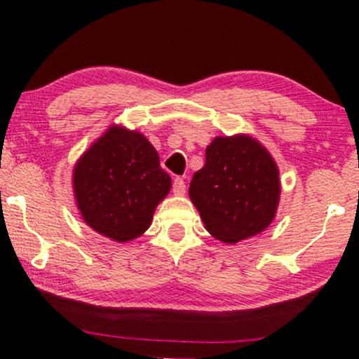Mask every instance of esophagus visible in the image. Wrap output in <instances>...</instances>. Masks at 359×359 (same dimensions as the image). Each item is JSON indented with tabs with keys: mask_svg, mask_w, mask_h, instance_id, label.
Segmentation results:
<instances>
[{
	"mask_svg": "<svg viewBox=\"0 0 359 359\" xmlns=\"http://www.w3.org/2000/svg\"><path fill=\"white\" fill-rule=\"evenodd\" d=\"M173 193L176 196H181V194L186 193V183H184L183 178H176L173 181Z\"/></svg>",
	"mask_w": 359,
	"mask_h": 359,
	"instance_id": "34e87169",
	"label": "esophagus"
}]
</instances>
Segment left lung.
<instances>
[{"label": "left lung", "instance_id": "left-lung-1", "mask_svg": "<svg viewBox=\"0 0 359 359\" xmlns=\"http://www.w3.org/2000/svg\"><path fill=\"white\" fill-rule=\"evenodd\" d=\"M279 194L273 156L248 135L215 137L189 184V198L205 230L225 243L263 232L276 215Z\"/></svg>", "mask_w": 359, "mask_h": 359}]
</instances>
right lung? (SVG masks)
I'll return each mask as SVG.
<instances>
[{"label": "right lung", "instance_id": "right-lung-1", "mask_svg": "<svg viewBox=\"0 0 359 359\" xmlns=\"http://www.w3.org/2000/svg\"><path fill=\"white\" fill-rule=\"evenodd\" d=\"M171 178L140 132L111 126L76 161L73 191L81 217L97 233L126 243L150 227Z\"/></svg>", "mask_w": 359, "mask_h": 359}]
</instances>
